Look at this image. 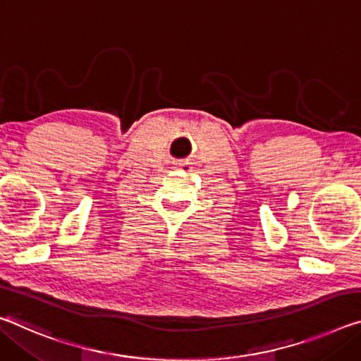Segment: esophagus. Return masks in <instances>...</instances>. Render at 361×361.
Here are the masks:
<instances>
[{
	"instance_id": "34e87169",
	"label": "esophagus",
	"mask_w": 361,
	"mask_h": 361,
	"mask_svg": "<svg viewBox=\"0 0 361 361\" xmlns=\"http://www.w3.org/2000/svg\"><path fill=\"white\" fill-rule=\"evenodd\" d=\"M173 169L175 170H183V171H190L192 167H191L190 162H178V164H175Z\"/></svg>"
}]
</instances>
